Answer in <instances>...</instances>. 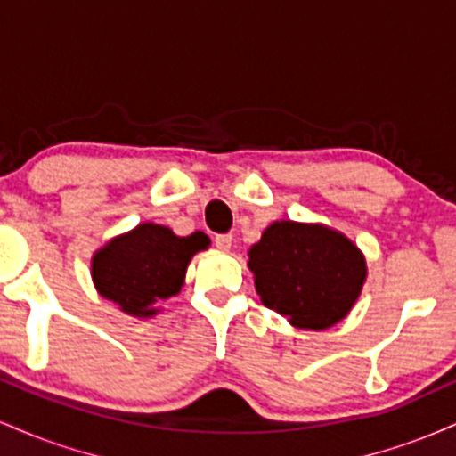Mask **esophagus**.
<instances>
[{
  "label": "esophagus",
  "mask_w": 456,
  "mask_h": 456,
  "mask_svg": "<svg viewBox=\"0 0 456 456\" xmlns=\"http://www.w3.org/2000/svg\"><path fill=\"white\" fill-rule=\"evenodd\" d=\"M232 242H233L232 233H218L216 238H214V244H216L221 250H229V248H232Z\"/></svg>",
  "instance_id": "obj_1"
}]
</instances>
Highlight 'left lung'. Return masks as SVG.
I'll return each mask as SVG.
<instances>
[{
  "label": "left lung",
  "mask_w": 456,
  "mask_h": 456,
  "mask_svg": "<svg viewBox=\"0 0 456 456\" xmlns=\"http://www.w3.org/2000/svg\"><path fill=\"white\" fill-rule=\"evenodd\" d=\"M261 302L302 330H326L352 311L366 281L364 255L323 224L276 221L248 250Z\"/></svg>",
  "instance_id": "left-lung-1"
}]
</instances>
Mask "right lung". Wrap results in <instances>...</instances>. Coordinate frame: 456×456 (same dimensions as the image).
Wrapping results in <instances>:
<instances>
[{"mask_svg":"<svg viewBox=\"0 0 456 456\" xmlns=\"http://www.w3.org/2000/svg\"><path fill=\"white\" fill-rule=\"evenodd\" d=\"M208 246L210 238L203 232L180 238L169 227L141 223L96 250L94 285L128 315L151 317L156 302L180 294L192 255Z\"/></svg>","mask_w":456,"mask_h":456,"instance_id":"right-lung-1","label":"right lung"}]
</instances>
